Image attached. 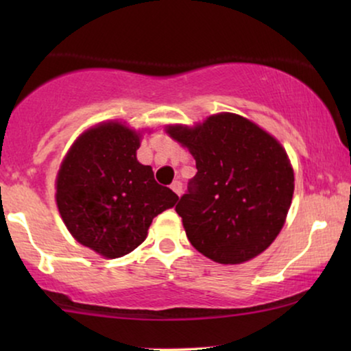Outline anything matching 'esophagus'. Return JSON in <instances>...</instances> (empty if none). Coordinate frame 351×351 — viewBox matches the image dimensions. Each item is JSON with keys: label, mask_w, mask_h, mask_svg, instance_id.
<instances>
[{"label": "esophagus", "mask_w": 351, "mask_h": 351, "mask_svg": "<svg viewBox=\"0 0 351 351\" xmlns=\"http://www.w3.org/2000/svg\"><path fill=\"white\" fill-rule=\"evenodd\" d=\"M171 189H172V191H174V193H177V195H182V182L180 180H174L171 184Z\"/></svg>", "instance_id": "1"}]
</instances>
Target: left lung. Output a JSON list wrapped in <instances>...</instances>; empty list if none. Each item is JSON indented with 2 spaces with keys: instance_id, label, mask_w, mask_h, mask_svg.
<instances>
[{
  "instance_id": "8db88e82",
  "label": "left lung",
  "mask_w": 351,
  "mask_h": 351,
  "mask_svg": "<svg viewBox=\"0 0 351 351\" xmlns=\"http://www.w3.org/2000/svg\"><path fill=\"white\" fill-rule=\"evenodd\" d=\"M189 148L196 176L176 206L191 246L219 263L258 256L285 225L294 172L280 142L233 113L209 117L195 128L169 126Z\"/></svg>"
}]
</instances>
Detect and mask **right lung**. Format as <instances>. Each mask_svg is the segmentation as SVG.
Segmentation results:
<instances>
[{
	"label": "right lung",
	"mask_w": 351,
	"mask_h": 351,
	"mask_svg": "<svg viewBox=\"0 0 351 351\" xmlns=\"http://www.w3.org/2000/svg\"><path fill=\"white\" fill-rule=\"evenodd\" d=\"M141 138L119 123L99 124L70 148L57 174V208L83 246L117 258L147 238L152 220L179 199L137 161Z\"/></svg>",
	"instance_id": "1"
}]
</instances>
